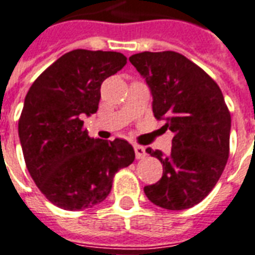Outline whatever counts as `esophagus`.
<instances>
[{"label": "esophagus", "instance_id": "obj_1", "mask_svg": "<svg viewBox=\"0 0 255 255\" xmlns=\"http://www.w3.org/2000/svg\"><path fill=\"white\" fill-rule=\"evenodd\" d=\"M134 152H135V157H137V158H143V157L146 156L145 148H143V146H141V145H134Z\"/></svg>", "mask_w": 255, "mask_h": 255}]
</instances>
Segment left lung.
Returning a JSON list of instances; mask_svg holds the SVG:
<instances>
[{
	"label": "left lung",
	"instance_id": "obj_1",
	"mask_svg": "<svg viewBox=\"0 0 255 255\" xmlns=\"http://www.w3.org/2000/svg\"><path fill=\"white\" fill-rule=\"evenodd\" d=\"M152 94L153 114L173 133L172 150L146 149L162 164V177L143 192L165 210H187L211 192L230 150L231 116L219 86L199 66L173 51L129 57Z\"/></svg>",
	"mask_w": 255,
	"mask_h": 255
}]
</instances>
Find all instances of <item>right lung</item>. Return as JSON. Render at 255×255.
<instances>
[{
    "mask_svg": "<svg viewBox=\"0 0 255 255\" xmlns=\"http://www.w3.org/2000/svg\"><path fill=\"white\" fill-rule=\"evenodd\" d=\"M126 64L113 51L74 49L34 80L18 121L25 164L44 196L63 210L102 203L121 168L134 161L128 141L91 138L83 117L98 110L101 84Z\"/></svg>",
    "mask_w": 255,
    "mask_h": 255,
    "instance_id": "obj_1",
    "label": "right lung"
}]
</instances>
